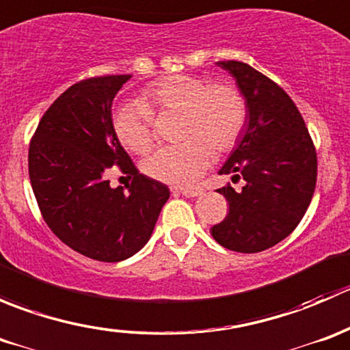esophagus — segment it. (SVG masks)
<instances>
[{"label": "esophagus", "instance_id": "obj_1", "mask_svg": "<svg viewBox=\"0 0 350 350\" xmlns=\"http://www.w3.org/2000/svg\"><path fill=\"white\" fill-rule=\"evenodd\" d=\"M176 193H179V195H183V196H188V198H196V196L203 195V189L201 188H193V189L181 188V189H176Z\"/></svg>", "mask_w": 350, "mask_h": 350}]
</instances>
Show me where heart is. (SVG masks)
<instances>
[{"label":"heart","mask_w":350,"mask_h":350,"mask_svg":"<svg viewBox=\"0 0 350 350\" xmlns=\"http://www.w3.org/2000/svg\"><path fill=\"white\" fill-rule=\"evenodd\" d=\"M179 113V139L174 147L159 149L144 162L152 179L172 186L196 183L217 154H227L241 140L247 125V101L228 81L208 83L191 74H172L150 83L140 103L118 108L113 129L120 144L133 154H147L154 147V116Z\"/></svg>","instance_id":"1"}]
</instances>
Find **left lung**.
I'll use <instances>...</instances> for the list:
<instances>
[{
  "label": "left lung",
  "instance_id": "left-lung-1",
  "mask_svg": "<svg viewBox=\"0 0 350 350\" xmlns=\"http://www.w3.org/2000/svg\"><path fill=\"white\" fill-rule=\"evenodd\" d=\"M237 81L247 101V129L220 174H234L245 185L218 189L228 201V215L210 228L225 249L254 254L288 237L315 193L317 150L301 113L288 93L239 61L218 62Z\"/></svg>",
  "mask_w": 350,
  "mask_h": 350
}]
</instances>
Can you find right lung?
Masks as SVG:
<instances>
[{
    "label": "right lung",
    "mask_w": 350,
    "mask_h": 350,
    "mask_svg": "<svg viewBox=\"0 0 350 350\" xmlns=\"http://www.w3.org/2000/svg\"><path fill=\"white\" fill-rule=\"evenodd\" d=\"M130 77H90L67 88L44 113L28 149L45 224L70 249L103 262L139 252L169 198L167 186L137 171L113 129V98ZM113 167L133 178L126 192L109 186Z\"/></svg>",
    "instance_id": "1"
}]
</instances>
